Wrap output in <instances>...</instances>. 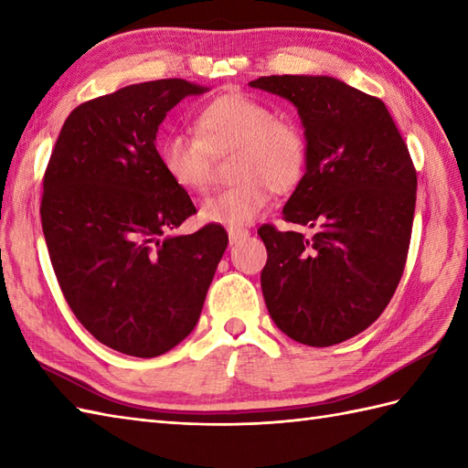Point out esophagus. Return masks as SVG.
Returning <instances> with one entry per match:
<instances>
[{
  "mask_svg": "<svg viewBox=\"0 0 468 468\" xmlns=\"http://www.w3.org/2000/svg\"><path fill=\"white\" fill-rule=\"evenodd\" d=\"M247 237H250V231H247V229H235V227L229 229V241H231V245L247 239Z\"/></svg>",
  "mask_w": 468,
  "mask_h": 468,
  "instance_id": "1",
  "label": "esophagus"
}]
</instances>
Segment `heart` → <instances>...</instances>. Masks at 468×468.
I'll return each instance as SVG.
<instances>
[{"instance_id": "heart-1", "label": "heart", "mask_w": 468, "mask_h": 468, "mask_svg": "<svg viewBox=\"0 0 468 468\" xmlns=\"http://www.w3.org/2000/svg\"><path fill=\"white\" fill-rule=\"evenodd\" d=\"M195 134L168 131L158 138L156 156L165 175L186 193H201L213 158L231 154L233 185L207 197L198 208L205 223L241 227L251 223L273 193H290L307 166L302 126L277 116L273 108L245 92H227L193 116Z\"/></svg>"}]
</instances>
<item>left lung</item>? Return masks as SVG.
Returning <instances> with one entry per match:
<instances>
[{
    "label": "left lung",
    "instance_id": "1",
    "mask_svg": "<svg viewBox=\"0 0 468 468\" xmlns=\"http://www.w3.org/2000/svg\"><path fill=\"white\" fill-rule=\"evenodd\" d=\"M293 102L307 166L283 221L314 235L261 225V290L292 340L325 347L372 325L390 303L409 257L416 168L380 98L330 76H261L250 82Z\"/></svg>",
    "mask_w": 468,
    "mask_h": 468
}]
</instances>
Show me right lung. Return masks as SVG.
I'll return each mask as SVG.
<instances>
[{
  "mask_svg": "<svg viewBox=\"0 0 468 468\" xmlns=\"http://www.w3.org/2000/svg\"><path fill=\"white\" fill-rule=\"evenodd\" d=\"M181 78L121 88L76 106L59 131L39 205L49 260L69 310L98 342L136 357L193 332L229 237L163 171L156 131L185 96Z\"/></svg>",
  "mask_w": 468,
  "mask_h": 468,
  "instance_id": "right-lung-1",
  "label": "right lung"
}]
</instances>
